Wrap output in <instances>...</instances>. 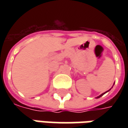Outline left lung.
<instances>
[{
    "mask_svg": "<svg viewBox=\"0 0 128 128\" xmlns=\"http://www.w3.org/2000/svg\"><path fill=\"white\" fill-rule=\"evenodd\" d=\"M109 90H108V91H109ZM108 91H107V92H108ZM103 92V93H102V94H101L100 96H98V97H97V98H100L101 96H103V95H104V94H105V93H106V92Z\"/></svg>",
    "mask_w": 128,
    "mask_h": 128,
    "instance_id": "8db88e82",
    "label": "left lung"
}]
</instances>
